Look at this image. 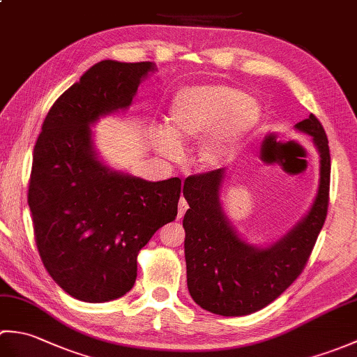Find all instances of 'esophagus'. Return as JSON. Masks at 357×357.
Listing matches in <instances>:
<instances>
[{
    "label": "esophagus",
    "mask_w": 357,
    "mask_h": 357,
    "mask_svg": "<svg viewBox=\"0 0 357 357\" xmlns=\"http://www.w3.org/2000/svg\"><path fill=\"white\" fill-rule=\"evenodd\" d=\"M187 208H188L187 201H185L184 198H181V199H179V206H178V218H179V219L185 215Z\"/></svg>",
    "instance_id": "1"
}]
</instances>
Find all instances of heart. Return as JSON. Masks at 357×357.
<instances>
[{"label": "heart", "mask_w": 357, "mask_h": 357, "mask_svg": "<svg viewBox=\"0 0 357 357\" xmlns=\"http://www.w3.org/2000/svg\"><path fill=\"white\" fill-rule=\"evenodd\" d=\"M259 119V107L242 90L227 84H202L174 95L167 123L158 130L156 146L162 155L176 158L184 147L213 130L199 153L202 164H215L224 144L236 139Z\"/></svg>", "instance_id": "heart-1"}]
</instances>
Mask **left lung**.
Instances as JSON below:
<instances>
[{"label": "left lung", "instance_id": "left-lung-1", "mask_svg": "<svg viewBox=\"0 0 357 357\" xmlns=\"http://www.w3.org/2000/svg\"><path fill=\"white\" fill-rule=\"evenodd\" d=\"M313 136L321 153V181L308 215L268 248L245 244L227 222L219 204L224 169L193 174L184 183L187 287L201 308L245 316L271 304L305 268L327 218L331 159L328 138L314 115L296 124Z\"/></svg>", "mask_w": 357, "mask_h": 357}]
</instances>
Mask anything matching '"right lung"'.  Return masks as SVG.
<instances>
[{
  "label": "right lung",
  "instance_id": "1",
  "mask_svg": "<svg viewBox=\"0 0 357 357\" xmlns=\"http://www.w3.org/2000/svg\"><path fill=\"white\" fill-rule=\"evenodd\" d=\"M149 61L95 64L53 102L33 149L29 207L45 270L66 293L107 302L130 291L136 257L178 215L181 179L149 183L98 161L90 124L132 104Z\"/></svg>",
  "mask_w": 357,
  "mask_h": 357
}]
</instances>
